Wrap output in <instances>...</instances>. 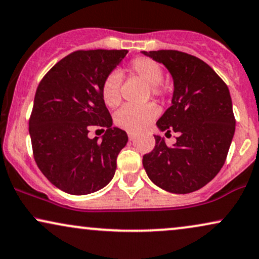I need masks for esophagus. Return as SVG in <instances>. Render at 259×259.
<instances>
[{
  "mask_svg": "<svg viewBox=\"0 0 259 259\" xmlns=\"http://www.w3.org/2000/svg\"><path fill=\"white\" fill-rule=\"evenodd\" d=\"M128 138H130V140H135L137 138V135H135V133H132V132H128Z\"/></svg>",
  "mask_w": 259,
  "mask_h": 259,
  "instance_id": "obj_1",
  "label": "esophagus"
}]
</instances>
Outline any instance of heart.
Segmentation results:
<instances>
[{
	"instance_id": "obj_1",
	"label": "heart",
	"mask_w": 259,
	"mask_h": 259,
	"mask_svg": "<svg viewBox=\"0 0 259 259\" xmlns=\"http://www.w3.org/2000/svg\"><path fill=\"white\" fill-rule=\"evenodd\" d=\"M128 73L130 75L137 76L149 86V91L152 97L161 98L163 96L164 90L161 84V81L163 80V69L159 63L150 57H136L130 63ZM121 84H122V75L117 71L109 73L104 78L102 82L101 95L107 107L115 108L120 104ZM157 109L152 104H146L143 107L124 105L116 111L114 122L117 127L127 132H142L155 119Z\"/></svg>"
}]
</instances>
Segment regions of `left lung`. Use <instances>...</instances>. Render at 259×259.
<instances>
[{"mask_svg": "<svg viewBox=\"0 0 259 259\" xmlns=\"http://www.w3.org/2000/svg\"><path fill=\"white\" fill-rule=\"evenodd\" d=\"M171 74V105L157 122L161 132L178 133L171 146L155 136L156 145L143 156L155 185L171 193H191L221 170L235 131L232 98L225 81L205 62L178 50L142 52Z\"/></svg>", "mask_w": 259, "mask_h": 259, "instance_id": "8db88e82", "label": "left lung"}]
</instances>
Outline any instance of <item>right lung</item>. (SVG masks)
<instances>
[{
	"instance_id": "obj_1",
	"label": "right lung",
	"mask_w": 259,
	"mask_h": 259,
	"mask_svg": "<svg viewBox=\"0 0 259 259\" xmlns=\"http://www.w3.org/2000/svg\"><path fill=\"white\" fill-rule=\"evenodd\" d=\"M127 53L78 50L57 62L38 85L28 122L34 161L63 192L94 193L114 177L117 155L128 137L111 127L101 88ZM92 126L106 128L101 142L87 137Z\"/></svg>"
}]
</instances>
